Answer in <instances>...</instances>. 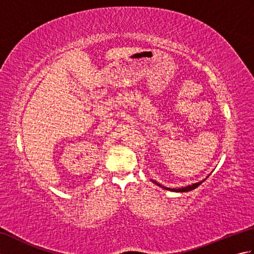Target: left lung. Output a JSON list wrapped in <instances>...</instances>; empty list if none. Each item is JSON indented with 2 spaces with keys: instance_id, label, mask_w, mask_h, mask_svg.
<instances>
[{
  "instance_id": "obj_1",
  "label": "left lung",
  "mask_w": 254,
  "mask_h": 254,
  "mask_svg": "<svg viewBox=\"0 0 254 254\" xmlns=\"http://www.w3.org/2000/svg\"><path fill=\"white\" fill-rule=\"evenodd\" d=\"M208 178V176L205 178V179H203L202 181H199V182H196V183H193V185H191V186H187V187H185V188H179V189H170V188H166V187H164V186H161V185H159L158 182H156L155 180H152L155 185H157V186H159L160 188H163V189H165V190H169V191H174V192H189V191H192V190H194V189L195 188H197L199 185H202V183L206 180Z\"/></svg>"
}]
</instances>
